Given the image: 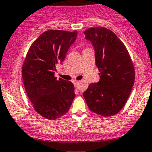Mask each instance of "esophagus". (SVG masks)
Here are the masks:
<instances>
[{
    "instance_id": "1",
    "label": "esophagus",
    "mask_w": 152,
    "mask_h": 152,
    "mask_svg": "<svg viewBox=\"0 0 152 152\" xmlns=\"http://www.w3.org/2000/svg\"><path fill=\"white\" fill-rule=\"evenodd\" d=\"M74 86H75V88H78V83H79V81H74Z\"/></svg>"
}]
</instances>
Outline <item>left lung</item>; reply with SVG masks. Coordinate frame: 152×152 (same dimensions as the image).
Masks as SVG:
<instances>
[{
  "mask_svg": "<svg viewBox=\"0 0 152 152\" xmlns=\"http://www.w3.org/2000/svg\"><path fill=\"white\" fill-rule=\"evenodd\" d=\"M91 41L100 80L91 83L83 97L91 111L104 117L119 112L128 100L135 70L128 50L113 31L98 26L83 32Z\"/></svg>",
  "mask_w": 152,
  "mask_h": 152,
  "instance_id": "8db88e82",
  "label": "left lung"
}]
</instances>
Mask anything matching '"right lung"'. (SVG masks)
I'll use <instances>...</instances> for the list:
<instances>
[{
    "label": "right lung",
    "mask_w": 152,
    "mask_h": 152,
    "mask_svg": "<svg viewBox=\"0 0 152 152\" xmlns=\"http://www.w3.org/2000/svg\"><path fill=\"white\" fill-rule=\"evenodd\" d=\"M77 31L48 30L31 44L22 66V77L28 97L41 116L56 120L65 115L75 97L71 81L54 76L56 66L66 58Z\"/></svg>",
    "instance_id": "add662e5"
}]
</instances>
